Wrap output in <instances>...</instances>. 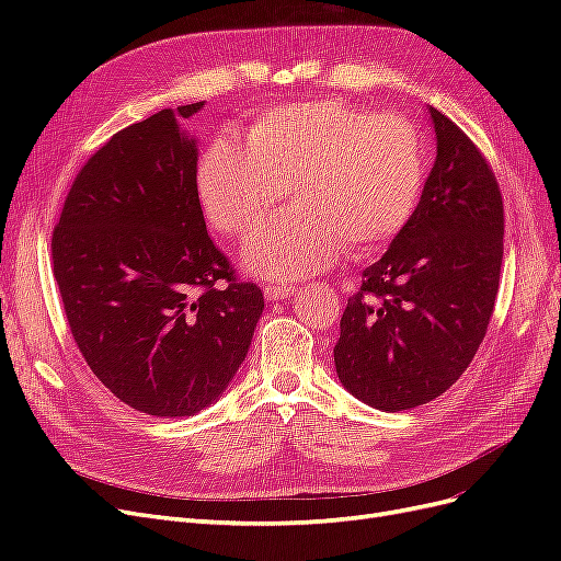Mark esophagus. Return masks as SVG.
Listing matches in <instances>:
<instances>
[{
    "mask_svg": "<svg viewBox=\"0 0 561 561\" xmlns=\"http://www.w3.org/2000/svg\"><path fill=\"white\" fill-rule=\"evenodd\" d=\"M290 295H295V287L293 285H266L264 287V297L268 299V301H276V299H287Z\"/></svg>",
    "mask_w": 561,
    "mask_h": 561,
    "instance_id": "esophagus-1",
    "label": "esophagus"
}]
</instances>
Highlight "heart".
<instances>
[{"mask_svg":"<svg viewBox=\"0 0 561 561\" xmlns=\"http://www.w3.org/2000/svg\"><path fill=\"white\" fill-rule=\"evenodd\" d=\"M426 182L412 122L339 98L260 112L241 145L217 138L196 165L206 222L229 239L257 231L287 190L295 206L243 252L250 274L293 280L386 250L410 227Z\"/></svg>","mask_w":561,"mask_h":561,"instance_id":"1","label":"heart"}]
</instances>
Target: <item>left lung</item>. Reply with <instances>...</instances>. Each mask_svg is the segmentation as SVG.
<instances>
[{
    "label": "left lung",
    "instance_id": "1",
    "mask_svg": "<svg viewBox=\"0 0 561 561\" xmlns=\"http://www.w3.org/2000/svg\"><path fill=\"white\" fill-rule=\"evenodd\" d=\"M437 157L421 203L339 322L344 388L383 412L426 404L478 353L499 295L503 198L494 171L451 118L431 107Z\"/></svg>",
    "mask_w": 561,
    "mask_h": 561
}]
</instances>
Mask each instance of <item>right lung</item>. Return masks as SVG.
<instances>
[{"label": "right lung", "instance_id": "add662e5", "mask_svg": "<svg viewBox=\"0 0 561 561\" xmlns=\"http://www.w3.org/2000/svg\"><path fill=\"white\" fill-rule=\"evenodd\" d=\"M161 110L81 165L50 239L75 344L93 375L149 416H192L241 367L264 295L208 236L196 140Z\"/></svg>", "mask_w": 561, "mask_h": 561}]
</instances>
